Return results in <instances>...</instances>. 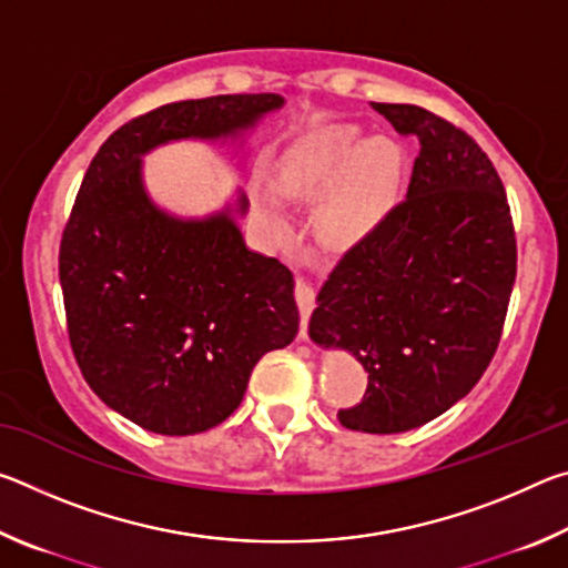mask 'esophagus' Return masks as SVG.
<instances>
[{"instance_id": "1", "label": "esophagus", "mask_w": 568, "mask_h": 568, "mask_svg": "<svg viewBox=\"0 0 568 568\" xmlns=\"http://www.w3.org/2000/svg\"><path fill=\"white\" fill-rule=\"evenodd\" d=\"M295 303H297V311H301V335L305 338L307 318H311V313L315 307V291H313V285L305 281V277H295Z\"/></svg>"}]
</instances>
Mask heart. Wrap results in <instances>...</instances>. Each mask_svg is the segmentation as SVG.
Wrapping results in <instances>:
<instances>
[{
  "mask_svg": "<svg viewBox=\"0 0 568 568\" xmlns=\"http://www.w3.org/2000/svg\"><path fill=\"white\" fill-rule=\"evenodd\" d=\"M403 155L388 138L363 140L355 124H328L297 142L277 172V187L291 197H315V227L331 245L358 243L396 203ZM261 213L277 217L271 195L255 197Z\"/></svg>",
  "mask_w": 568,
  "mask_h": 568,
  "instance_id": "heart-1",
  "label": "heart"
}]
</instances>
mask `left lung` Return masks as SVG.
<instances>
[{
    "mask_svg": "<svg viewBox=\"0 0 568 568\" xmlns=\"http://www.w3.org/2000/svg\"><path fill=\"white\" fill-rule=\"evenodd\" d=\"M418 140L408 195L335 263L307 333L368 373L345 428L403 434L446 413L491 363L516 281L504 182L478 142L416 104L373 102Z\"/></svg>",
    "mask_w": 568,
    "mask_h": 568,
    "instance_id": "1",
    "label": "left lung"
}]
</instances>
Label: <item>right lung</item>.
Returning <instances> with one entry per match:
<instances>
[{"label":"right lung","instance_id":"obj_1","mask_svg":"<svg viewBox=\"0 0 568 568\" xmlns=\"http://www.w3.org/2000/svg\"><path fill=\"white\" fill-rule=\"evenodd\" d=\"M281 104L271 92L215 94L140 114L104 140L74 197L60 243L74 361L112 410L152 434L223 423L301 315L293 273L245 247L233 210L165 215L142 190L140 155L170 140L230 138Z\"/></svg>","mask_w":568,"mask_h":568}]
</instances>
